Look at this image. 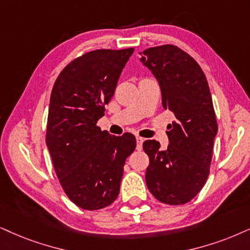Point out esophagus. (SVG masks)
<instances>
[{
	"label": "esophagus",
	"instance_id": "obj_1",
	"mask_svg": "<svg viewBox=\"0 0 250 250\" xmlns=\"http://www.w3.org/2000/svg\"><path fill=\"white\" fill-rule=\"evenodd\" d=\"M136 142H137V150H142V147H143L144 138H142V137H140V136H137V137H136Z\"/></svg>",
	"mask_w": 250,
	"mask_h": 250
}]
</instances>
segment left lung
Wrapping results in <instances>:
<instances>
[{"instance_id": "left-lung-1", "label": "left lung", "mask_w": 250, "mask_h": 250, "mask_svg": "<svg viewBox=\"0 0 250 250\" xmlns=\"http://www.w3.org/2000/svg\"><path fill=\"white\" fill-rule=\"evenodd\" d=\"M140 54L159 83L164 108L175 116L168 125L167 150L154 140L143 143L150 159L145 181L162 203L185 204L201 191L210 173L218 125L209 84L198 63L179 47H151Z\"/></svg>"}]
</instances>
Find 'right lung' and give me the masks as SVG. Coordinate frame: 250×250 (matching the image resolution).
<instances>
[{
  "mask_svg": "<svg viewBox=\"0 0 250 250\" xmlns=\"http://www.w3.org/2000/svg\"><path fill=\"white\" fill-rule=\"evenodd\" d=\"M134 48L97 49L75 59L50 94L46 144L63 190L84 210L110 205L120 192L125 159L136 138L97 125Z\"/></svg>",
  "mask_w": 250,
  "mask_h": 250,
  "instance_id": "1",
  "label": "right lung"
}]
</instances>
